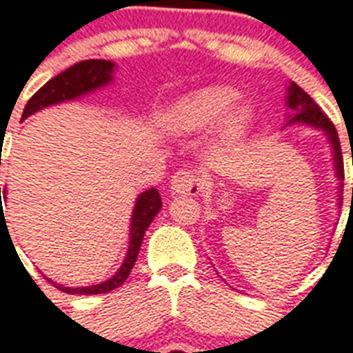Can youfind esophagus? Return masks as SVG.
Wrapping results in <instances>:
<instances>
[{
    "label": "esophagus",
    "mask_w": 353,
    "mask_h": 353,
    "mask_svg": "<svg viewBox=\"0 0 353 353\" xmlns=\"http://www.w3.org/2000/svg\"><path fill=\"white\" fill-rule=\"evenodd\" d=\"M170 188L174 194L196 196L203 188V177L192 170H177L170 179Z\"/></svg>",
    "instance_id": "esophagus-1"
}]
</instances>
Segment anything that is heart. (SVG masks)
<instances>
[{
    "label": "heart",
    "mask_w": 353,
    "mask_h": 353,
    "mask_svg": "<svg viewBox=\"0 0 353 353\" xmlns=\"http://www.w3.org/2000/svg\"><path fill=\"white\" fill-rule=\"evenodd\" d=\"M236 99H239V92L235 88L225 87V85H211V87L198 88L194 92L187 94L185 98L179 99L172 107V128L181 131V133H190V131H200V129L209 128L224 117L225 112L235 105ZM250 120H252L250 107L239 105V107L232 109L228 117L224 118L222 139L228 142L239 141L248 128Z\"/></svg>",
    "instance_id": "1"
}]
</instances>
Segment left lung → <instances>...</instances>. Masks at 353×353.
Masks as SVG:
<instances>
[{
	"label": "left lung",
	"instance_id": "1",
	"mask_svg": "<svg viewBox=\"0 0 353 353\" xmlns=\"http://www.w3.org/2000/svg\"><path fill=\"white\" fill-rule=\"evenodd\" d=\"M287 105L289 109H292L294 117L290 118L289 122H302L309 123L316 129H322L327 134V139L332 142L333 148V165H335V172L337 177L341 179V198H339V205H343V179H344V163H343V152H341V142H339V134L332 120L322 112L319 105L314 103L313 98L309 96L303 88H300L296 83H290L289 96H287ZM353 163V157H352ZM353 196V188H352Z\"/></svg>",
	"mask_w": 353,
	"mask_h": 353
}]
</instances>
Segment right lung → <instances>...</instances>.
<instances>
[{"label": "right lung", "mask_w": 353, "mask_h": 353, "mask_svg": "<svg viewBox=\"0 0 353 353\" xmlns=\"http://www.w3.org/2000/svg\"><path fill=\"white\" fill-rule=\"evenodd\" d=\"M112 68H114V64L111 61H103V59L81 61V63L70 66L68 70H64L63 74L48 81L44 87L39 88L33 94V98L27 101L21 118H27L29 114L44 109L48 105L79 98L81 94H87L90 90L103 87L112 79ZM1 192L5 194V190H1L0 187V207H3L1 205ZM161 205H163V201H161L157 188H150L139 196L133 209V219H131V241H129L128 255H125V261L120 266V270L111 279H107L99 285H92V287H83V289H70V287H63V285H57V289L68 292V294H103V292L118 289L129 278V272L134 266L137 255L141 252L144 233H146L148 225L152 224V220L155 219V214L161 211ZM3 216L5 214L1 212V219Z\"/></svg>", "instance_id": "add662e5"}]
</instances>
